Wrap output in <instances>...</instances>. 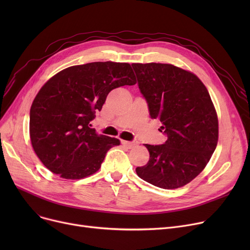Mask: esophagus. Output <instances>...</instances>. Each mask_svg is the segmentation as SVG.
<instances>
[{"label": "esophagus", "instance_id": "esophagus-1", "mask_svg": "<svg viewBox=\"0 0 250 250\" xmlns=\"http://www.w3.org/2000/svg\"><path fill=\"white\" fill-rule=\"evenodd\" d=\"M122 144L124 146H125L127 149H132L137 145L136 142H128V141H122Z\"/></svg>", "mask_w": 250, "mask_h": 250}]
</instances>
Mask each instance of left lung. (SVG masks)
Wrapping results in <instances>:
<instances>
[{"instance_id":"8db88e82","label":"left lung","mask_w":250,"mask_h":250,"mask_svg":"<svg viewBox=\"0 0 250 250\" xmlns=\"http://www.w3.org/2000/svg\"><path fill=\"white\" fill-rule=\"evenodd\" d=\"M152 118L167 135L162 145H148L150 159L137 167L139 177L164 189L188 185L217 147V112L206 86L194 74L169 63H132Z\"/></svg>"}]
</instances>
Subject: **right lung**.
Masks as SVG:
<instances>
[{
	"instance_id": "obj_1",
	"label": "right lung",
	"mask_w": 250,
	"mask_h": 250,
	"mask_svg": "<svg viewBox=\"0 0 250 250\" xmlns=\"http://www.w3.org/2000/svg\"><path fill=\"white\" fill-rule=\"evenodd\" d=\"M136 83L127 62L73 65L51 77L30 108V141L39 160L65 179H81L98 171L107 151L121 142L97 135L90 122L111 90Z\"/></svg>"
}]
</instances>
